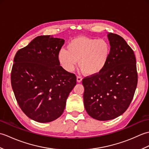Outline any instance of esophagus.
<instances>
[{"label": "esophagus", "instance_id": "34e87169", "mask_svg": "<svg viewBox=\"0 0 149 149\" xmlns=\"http://www.w3.org/2000/svg\"><path fill=\"white\" fill-rule=\"evenodd\" d=\"M82 80H83V79H82L81 77H80V76L77 77V83H81Z\"/></svg>", "mask_w": 149, "mask_h": 149}]
</instances>
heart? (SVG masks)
Returning a JSON list of instances; mask_svg holds the SVG:
<instances>
[{
  "instance_id": "b5f03b06",
  "label": "heart",
  "mask_w": 149,
  "mask_h": 149,
  "mask_svg": "<svg viewBox=\"0 0 149 149\" xmlns=\"http://www.w3.org/2000/svg\"><path fill=\"white\" fill-rule=\"evenodd\" d=\"M110 54V45L105 40L77 36L68 43L67 50H59L58 58L66 71L72 72L79 61L82 72L88 76H93L106 67Z\"/></svg>"
}]
</instances>
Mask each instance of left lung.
<instances>
[{
    "instance_id": "1",
    "label": "left lung",
    "mask_w": 149,
    "mask_h": 149,
    "mask_svg": "<svg viewBox=\"0 0 149 149\" xmlns=\"http://www.w3.org/2000/svg\"><path fill=\"white\" fill-rule=\"evenodd\" d=\"M111 54L100 74L82 81L85 109L100 121L112 120L124 113L134 97L138 83L133 50L118 34L107 33Z\"/></svg>"
}]
</instances>
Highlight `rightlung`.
Returning <instances> with one entry per match:
<instances>
[{"mask_svg": "<svg viewBox=\"0 0 149 149\" xmlns=\"http://www.w3.org/2000/svg\"><path fill=\"white\" fill-rule=\"evenodd\" d=\"M65 40L39 36L18 50L11 82L19 106L34 121L47 123L61 116L76 76L60 66L58 53Z\"/></svg>", "mask_w": 149, "mask_h": 149, "instance_id": "1", "label": "right lung"}]
</instances>
